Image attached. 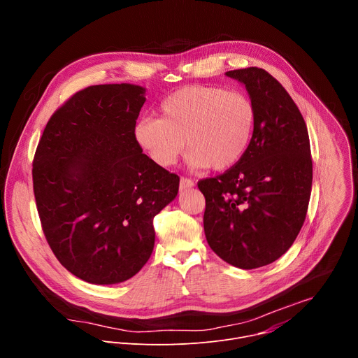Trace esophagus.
<instances>
[{"mask_svg":"<svg viewBox=\"0 0 358 358\" xmlns=\"http://www.w3.org/2000/svg\"><path fill=\"white\" fill-rule=\"evenodd\" d=\"M191 187H194V181L191 178H187V177H181V180H180V189L184 191V189H188Z\"/></svg>","mask_w":358,"mask_h":358,"instance_id":"esophagus-1","label":"esophagus"}]
</instances>
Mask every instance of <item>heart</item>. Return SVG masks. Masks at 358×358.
Here are the masks:
<instances>
[{
	"instance_id": "obj_1",
	"label": "heart",
	"mask_w": 358,
	"mask_h": 358,
	"mask_svg": "<svg viewBox=\"0 0 358 358\" xmlns=\"http://www.w3.org/2000/svg\"><path fill=\"white\" fill-rule=\"evenodd\" d=\"M160 117H144L136 140L159 166H173L187 145L192 169L224 170L238 163L250 143L257 110L241 90L187 86L160 103Z\"/></svg>"
}]
</instances>
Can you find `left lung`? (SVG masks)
<instances>
[{"instance_id":"obj_1","label":"left lung","mask_w":358,"mask_h":358,"mask_svg":"<svg viewBox=\"0 0 358 358\" xmlns=\"http://www.w3.org/2000/svg\"><path fill=\"white\" fill-rule=\"evenodd\" d=\"M227 75L245 85L257 122L242 159L198 181L203 231L221 259L257 269L279 259L303 227L313 180L310 141L299 108L269 72L252 66Z\"/></svg>"}]
</instances>
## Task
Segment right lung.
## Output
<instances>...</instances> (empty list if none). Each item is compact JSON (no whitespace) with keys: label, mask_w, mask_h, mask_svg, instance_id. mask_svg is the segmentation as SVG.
I'll use <instances>...</instances> for the list:
<instances>
[{"label":"right lung","mask_w":358,"mask_h":358,"mask_svg":"<svg viewBox=\"0 0 358 358\" xmlns=\"http://www.w3.org/2000/svg\"><path fill=\"white\" fill-rule=\"evenodd\" d=\"M140 86L96 85L73 93L48 120L32 162L36 210L46 242L76 278L130 279L155 248L152 220L180 177L136 140Z\"/></svg>","instance_id":"add662e5"}]
</instances>
